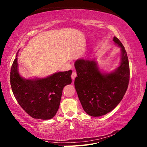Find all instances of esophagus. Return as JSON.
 I'll use <instances>...</instances> for the list:
<instances>
[{
  "mask_svg": "<svg viewBox=\"0 0 147 147\" xmlns=\"http://www.w3.org/2000/svg\"><path fill=\"white\" fill-rule=\"evenodd\" d=\"M77 76V73L76 71H73L72 73V74H71V78L74 80L75 79V78H76Z\"/></svg>",
  "mask_w": 147,
  "mask_h": 147,
  "instance_id": "34e87169",
  "label": "esophagus"
}]
</instances>
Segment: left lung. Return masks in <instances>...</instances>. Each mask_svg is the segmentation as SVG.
Segmentation results:
<instances>
[{
    "instance_id": "obj_1",
    "label": "left lung",
    "mask_w": 147,
    "mask_h": 147,
    "mask_svg": "<svg viewBox=\"0 0 147 147\" xmlns=\"http://www.w3.org/2000/svg\"><path fill=\"white\" fill-rule=\"evenodd\" d=\"M113 40L121 47L120 65L110 73H102L95 59L76 61L74 86L83 110L91 117L107 114L121 101L127 90L129 66L127 52L117 37Z\"/></svg>"
}]
</instances>
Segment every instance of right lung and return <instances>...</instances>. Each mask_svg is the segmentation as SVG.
<instances>
[{"instance_id": "1", "label": "right lung", "mask_w": 147, "mask_h": 147, "mask_svg": "<svg viewBox=\"0 0 147 147\" xmlns=\"http://www.w3.org/2000/svg\"><path fill=\"white\" fill-rule=\"evenodd\" d=\"M18 54L11 69V85L19 105L33 118L49 120L59 109L63 90L72 82V71L56 73L45 78L26 80L18 72Z\"/></svg>"}]
</instances>
